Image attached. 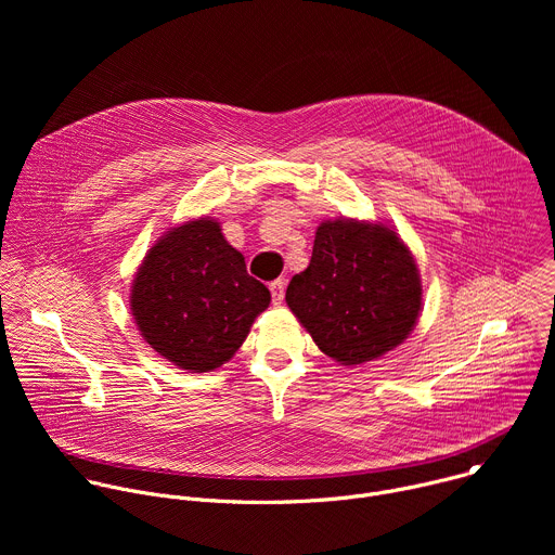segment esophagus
<instances>
[{"label": "esophagus", "instance_id": "1", "mask_svg": "<svg viewBox=\"0 0 555 555\" xmlns=\"http://www.w3.org/2000/svg\"><path fill=\"white\" fill-rule=\"evenodd\" d=\"M270 292H272V300L274 305H281L285 298V279H276L270 283Z\"/></svg>", "mask_w": 555, "mask_h": 555}]
</instances>
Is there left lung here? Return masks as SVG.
Masks as SVG:
<instances>
[{
  "instance_id": "left-lung-1",
  "label": "left lung",
  "mask_w": 555,
  "mask_h": 555,
  "mask_svg": "<svg viewBox=\"0 0 555 555\" xmlns=\"http://www.w3.org/2000/svg\"><path fill=\"white\" fill-rule=\"evenodd\" d=\"M287 307L323 353L345 366L377 360L417 325L422 279L398 232L356 219L323 221Z\"/></svg>"
}]
</instances>
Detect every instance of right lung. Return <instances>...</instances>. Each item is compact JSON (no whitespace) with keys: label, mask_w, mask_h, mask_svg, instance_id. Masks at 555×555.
Returning a JSON list of instances; mask_svg holds the SVG:
<instances>
[{"label":"right lung","mask_w":555,"mask_h":555,"mask_svg":"<svg viewBox=\"0 0 555 555\" xmlns=\"http://www.w3.org/2000/svg\"><path fill=\"white\" fill-rule=\"evenodd\" d=\"M142 338L180 369L206 373L228 362L270 305V289L246 270L215 219L169 228L131 283Z\"/></svg>","instance_id":"add662e5"}]
</instances>
